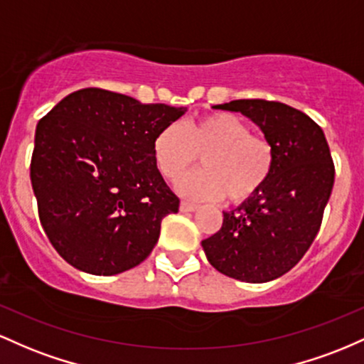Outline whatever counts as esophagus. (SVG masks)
Here are the masks:
<instances>
[{
    "mask_svg": "<svg viewBox=\"0 0 364 364\" xmlns=\"http://www.w3.org/2000/svg\"><path fill=\"white\" fill-rule=\"evenodd\" d=\"M196 210H198V204L189 203V201L181 203V211H196Z\"/></svg>",
    "mask_w": 364,
    "mask_h": 364,
    "instance_id": "1",
    "label": "esophagus"
}]
</instances>
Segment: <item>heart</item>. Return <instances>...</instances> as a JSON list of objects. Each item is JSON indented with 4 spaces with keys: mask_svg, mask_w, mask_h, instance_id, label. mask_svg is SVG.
<instances>
[{
    "mask_svg": "<svg viewBox=\"0 0 364 364\" xmlns=\"http://www.w3.org/2000/svg\"><path fill=\"white\" fill-rule=\"evenodd\" d=\"M201 156L203 170L178 183L191 199L242 204L256 198L270 181L275 148L270 139L252 134L232 113H204L187 118L182 127L166 125L153 141V160L161 177L178 182Z\"/></svg>",
    "mask_w": 364,
    "mask_h": 364,
    "instance_id": "1",
    "label": "heart"
}]
</instances>
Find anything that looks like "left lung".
<instances>
[{
    "instance_id": "obj_1",
    "label": "left lung",
    "mask_w": 364,
    "mask_h": 364,
    "mask_svg": "<svg viewBox=\"0 0 364 364\" xmlns=\"http://www.w3.org/2000/svg\"><path fill=\"white\" fill-rule=\"evenodd\" d=\"M215 108L251 118L275 148L263 191L223 211L220 230L203 240L206 258L232 279L263 284L299 263L321 227L336 166L323 130L306 113L268 100H235Z\"/></svg>"
}]
</instances>
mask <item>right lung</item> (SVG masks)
<instances>
[{"instance_id": "add662e5", "label": "right lung", "mask_w": 364, "mask_h": 364, "mask_svg": "<svg viewBox=\"0 0 364 364\" xmlns=\"http://www.w3.org/2000/svg\"><path fill=\"white\" fill-rule=\"evenodd\" d=\"M183 113L87 87L41 118L31 182L41 225L67 263L117 275L148 258L181 203L154 165L153 141Z\"/></svg>"}]
</instances>
